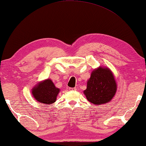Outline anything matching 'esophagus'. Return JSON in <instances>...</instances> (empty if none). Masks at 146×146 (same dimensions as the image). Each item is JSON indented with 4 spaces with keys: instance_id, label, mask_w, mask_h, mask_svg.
Segmentation results:
<instances>
[{
    "instance_id": "esophagus-1",
    "label": "esophagus",
    "mask_w": 146,
    "mask_h": 146,
    "mask_svg": "<svg viewBox=\"0 0 146 146\" xmlns=\"http://www.w3.org/2000/svg\"><path fill=\"white\" fill-rule=\"evenodd\" d=\"M69 90H70V91H75V90H76V89L75 88H69Z\"/></svg>"
}]
</instances>
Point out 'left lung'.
<instances>
[{
  "instance_id": "8db88e82",
  "label": "left lung",
  "mask_w": 146,
  "mask_h": 146,
  "mask_svg": "<svg viewBox=\"0 0 146 146\" xmlns=\"http://www.w3.org/2000/svg\"><path fill=\"white\" fill-rule=\"evenodd\" d=\"M116 91L117 84L111 71L107 68L100 67L91 73L84 93L89 102L99 105L111 100Z\"/></svg>"
}]
</instances>
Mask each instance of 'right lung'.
<instances>
[{
	"label": "right lung",
	"instance_id": "obj_1",
	"mask_svg": "<svg viewBox=\"0 0 146 146\" xmlns=\"http://www.w3.org/2000/svg\"><path fill=\"white\" fill-rule=\"evenodd\" d=\"M59 91L60 90L55 87L52 81L48 79L33 88L32 95L39 102L48 105L55 102Z\"/></svg>",
	"mask_w": 146,
	"mask_h": 146
}]
</instances>
